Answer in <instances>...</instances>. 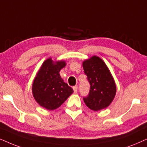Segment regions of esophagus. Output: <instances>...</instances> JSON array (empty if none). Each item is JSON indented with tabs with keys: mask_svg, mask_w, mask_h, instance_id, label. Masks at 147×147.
Listing matches in <instances>:
<instances>
[{
	"mask_svg": "<svg viewBox=\"0 0 147 147\" xmlns=\"http://www.w3.org/2000/svg\"><path fill=\"white\" fill-rule=\"evenodd\" d=\"M72 88H73L74 93H75V94H77V85H75V86H74L73 87H72Z\"/></svg>",
	"mask_w": 147,
	"mask_h": 147,
	"instance_id": "1",
	"label": "esophagus"
}]
</instances>
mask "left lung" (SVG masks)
I'll list each match as a JSON object with an SVG mask.
<instances>
[{
  "mask_svg": "<svg viewBox=\"0 0 147 147\" xmlns=\"http://www.w3.org/2000/svg\"><path fill=\"white\" fill-rule=\"evenodd\" d=\"M83 67L90 85L88 96L83 98L85 105L94 111L109 107L116 94V85L107 66L94 55L83 62Z\"/></svg>",
  "mask_w": 147,
  "mask_h": 147,
  "instance_id": "8db88e82",
  "label": "left lung"
}]
</instances>
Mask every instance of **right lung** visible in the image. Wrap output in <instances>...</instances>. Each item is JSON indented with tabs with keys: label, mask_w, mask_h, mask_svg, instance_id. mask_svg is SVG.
<instances>
[{
	"label": "right lung",
	"mask_w": 147,
	"mask_h": 147,
	"mask_svg": "<svg viewBox=\"0 0 147 147\" xmlns=\"http://www.w3.org/2000/svg\"><path fill=\"white\" fill-rule=\"evenodd\" d=\"M65 61L53 62L48 58L42 63L32 84V94L40 106L47 110L60 107L73 93L61 78L60 71L66 66Z\"/></svg>",
	"instance_id": "add662e5"
}]
</instances>
